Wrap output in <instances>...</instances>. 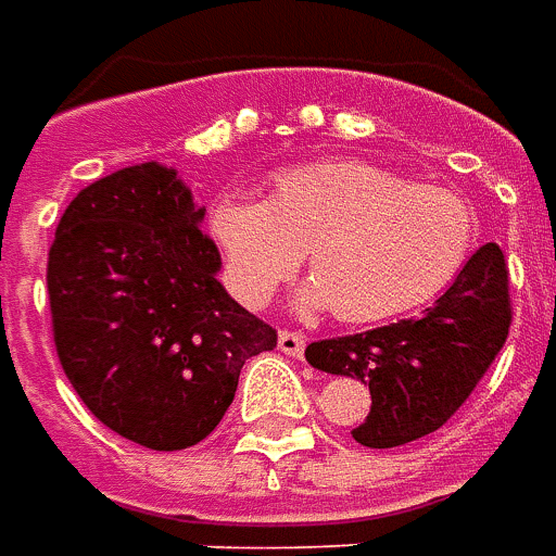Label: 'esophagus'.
<instances>
[{
	"label": "esophagus",
	"instance_id": "obj_1",
	"mask_svg": "<svg viewBox=\"0 0 556 556\" xmlns=\"http://www.w3.org/2000/svg\"><path fill=\"white\" fill-rule=\"evenodd\" d=\"M278 350L287 353V356H302V353H305V334L281 329V332H278Z\"/></svg>",
	"mask_w": 556,
	"mask_h": 556
}]
</instances>
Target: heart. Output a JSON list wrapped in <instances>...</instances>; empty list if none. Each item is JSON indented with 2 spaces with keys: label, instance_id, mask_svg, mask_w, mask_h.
Segmentation results:
<instances>
[{
  "label": "heart",
  "instance_id": "obj_1",
  "mask_svg": "<svg viewBox=\"0 0 556 556\" xmlns=\"http://www.w3.org/2000/svg\"><path fill=\"white\" fill-rule=\"evenodd\" d=\"M212 233L233 293L266 305L308 254V308L374 323L440 296L479 239V212L458 191L413 185L368 161H314L278 173L269 200L222 197Z\"/></svg>",
  "mask_w": 556,
  "mask_h": 556
}]
</instances>
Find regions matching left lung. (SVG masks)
I'll return each mask as SVG.
<instances>
[{"mask_svg": "<svg viewBox=\"0 0 556 556\" xmlns=\"http://www.w3.org/2000/svg\"><path fill=\"white\" fill-rule=\"evenodd\" d=\"M509 326V266L497 242H488L425 314L314 341L305 359L371 389V413L353 428V440L392 448L431 434L455 416L497 359Z\"/></svg>", "mask_w": 556, "mask_h": 556, "instance_id": "obj_1", "label": "left lung"}]
</instances>
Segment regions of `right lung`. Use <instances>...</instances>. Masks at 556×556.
Masks as SVG:
<instances>
[{
	"mask_svg": "<svg viewBox=\"0 0 556 556\" xmlns=\"http://www.w3.org/2000/svg\"><path fill=\"white\" fill-rule=\"evenodd\" d=\"M203 215L176 170L149 161L83 188L47 257L62 371L98 422L155 452L212 434L245 359L278 344L218 281Z\"/></svg>",
	"mask_w": 556,
	"mask_h": 556,
	"instance_id": "add662e5",
	"label": "right lung"
}]
</instances>
